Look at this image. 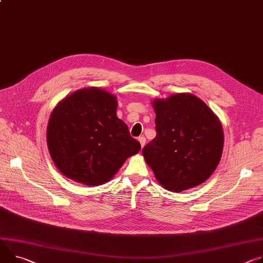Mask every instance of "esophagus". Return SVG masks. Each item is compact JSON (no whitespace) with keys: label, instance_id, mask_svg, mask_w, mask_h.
<instances>
[{"label":"esophagus","instance_id":"obj_1","mask_svg":"<svg viewBox=\"0 0 263 263\" xmlns=\"http://www.w3.org/2000/svg\"><path fill=\"white\" fill-rule=\"evenodd\" d=\"M138 141L140 142V146H141V148L145 146V144H146V138H145V136H139L138 137Z\"/></svg>","mask_w":263,"mask_h":263}]
</instances>
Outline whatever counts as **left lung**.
I'll use <instances>...</instances> for the list:
<instances>
[{
    "instance_id": "1",
    "label": "left lung",
    "mask_w": 263,
    "mask_h": 263,
    "mask_svg": "<svg viewBox=\"0 0 263 263\" xmlns=\"http://www.w3.org/2000/svg\"><path fill=\"white\" fill-rule=\"evenodd\" d=\"M156 136L142 149L164 189L181 192L205 181L223 149V131L213 111L190 93L153 102Z\"/></svg>"
}]
</instances>
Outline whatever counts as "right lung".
Wrapping results in <instances>:
<instances>
[{
    "instance_id": "obj_1",
    "label": "right lung",
    "mask_w": 263,
    "mask_h": 263,
    "mask_svg": "<svg viewBox=\"0 0 263 263\" xmlns=\"http://www.w3.org/2000/svg\"><path fill=\"white\" fill-rule=\"evenodd\" d=\"M117 102L100 88L81 89L58 104L47 128V144L58 169L86 185L109 181L140 150L116 116Z\"/></svg>"
}]
</instances>
